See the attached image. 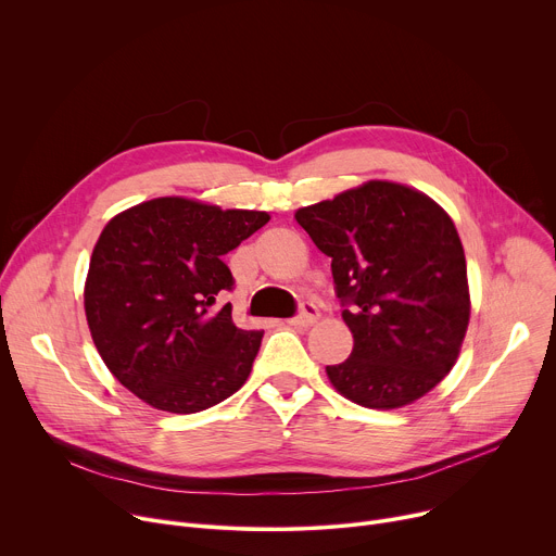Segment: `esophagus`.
I'll use <instances>...</instances> for the list:
<instances>
[{
    "label": "esophagus",
    "mask_w": 556,
    "mask_h": 556,
    "mask_svg": "<svg viewBox=\"0 0 556 556\" xmlns=\"http://www.w3.org/2000/svg\"><path fill=\"white\" fill-rule=\"evenodd\" d=\"M317 317H319L317 306L306 302V304H302V313H300L298 317L288 319V324H290V326H302V328H308V326H313V324L317 321Z\"/></svg>",
    "instance_id": "34e87169"
}]
</instances>
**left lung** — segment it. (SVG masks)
Listing matches in <instances>:
<instances>
[{
    "instance_id": "obj_1",
    "label": "left lung",
    "mask_w": 556,
    "mask_h": 556,
    "mask_svg": "<svg viewBox=\"0 0 556 556\" xmlns=\"http://www.w3.org/2000/svg\"><path fill=\"white\" fill-rule=\"evenodd\" d=\"M330 256L353 351L326 366L340 395L400 409L445 378L469 326L465 250L452 216L425 192L366 180L294 212Z\"/></svg>"
}]
</instances>
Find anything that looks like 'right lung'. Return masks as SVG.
I'll use <instances>...</instances> for the list:
<instances>
[{
	"instance_id": "obj_1",
	"label": "right lung",
	"mask_w": 556,
	"mask_h": 556,
	"mask_svg": "<svg viewBox=\"0 0 556 556\" xmlns=\"http://www.w3.org/2000/svg\"><path fill=\"white\" fill-rule=\"evenodd\" d=\"M268 212L197 199L138 203L100 232L85 281L93 344L116 380L159 412L197 414L237 393L264 330L214 311L235 279L224 254L264 228Z\"/></svg>"
}]
</instances>
